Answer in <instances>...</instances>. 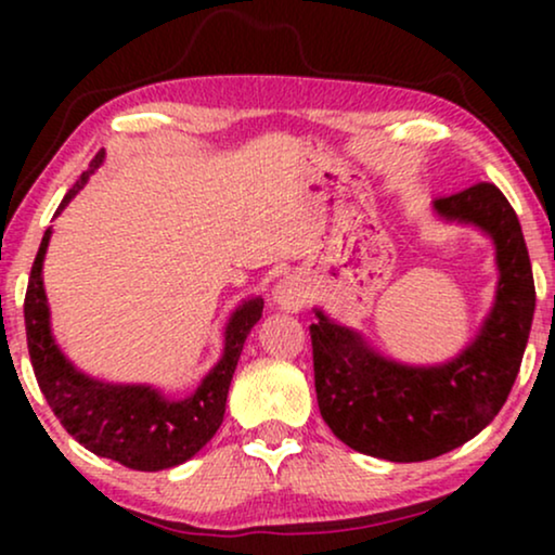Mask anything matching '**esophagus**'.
Here are the masks:
<instances>
[{
	"mask_svg": "<svg viewBox=\"0 0 555 555\" xmlns=\"http://www.w3.org/2000/svg\"><path fill=\"white\" fill-rule=\"evenodd\" d=\"M272 298H275V302L280 308L285 310H300L302 306H306V287H302L298 280L293 278H285L280 280V283L275 285V291H272Z\"/></svg>",
	"mask_w": 555,
	"mask_h": 555,
	"instance_id": "obj_1",
	"label": "esophagus"
}]
</instances>
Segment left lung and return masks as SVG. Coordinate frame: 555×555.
Masks as SVG:
<instances>
[{
    "label": "left lung",
    "instance_id": "1",
    "mask_svg": "<svg viewBox=\"0 0 555 555\" xmlns=\"http://www.w3.org/2000/svg\"><path fill=\"white\" fill-rule=\"evenodd\" d=\"M447 219L473 222L495 240L498 298L482 333L444 366L412 369L376 356L323 313L310 325L318 409L351 450L422 462L465 444L503 409L520 371L535 310L533 270L518 215L490 181L439 196Z\"/></svg>",
    "mask_w": 555,
    "mask_h": 555
}]
</instances>
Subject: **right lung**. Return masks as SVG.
<instances>
[{
	"label": "right lung",
	"instance_id": "add662e5",
	"mask_svg": "<svg viewBox=\"0 0 555 555\" xmlns=\"http://www.w3.org/2000/svg\"><path fill=\"white\" fill-rule=\"evenodd\" d=\"M103 162V151L80 173L75 186L65 194L57 211L80 192L90 173ZM50 230L44 232L29 272L25 295V328L29 361L37 384L60 424L75 442H80L98 457H108L118 465L156 473L177 467L194 457L215 437L224 420L227 391L237 369L247 333L260 321L264 302L249 300L234 310L224 333V356L199 389L184 401H169L149 386H108L82 376L57 351L50 336L48 298L42 287V257L48 249Z\"/></svg>",
	"mask_w": 555,
	"mask_h": 555
}]
</instances>
